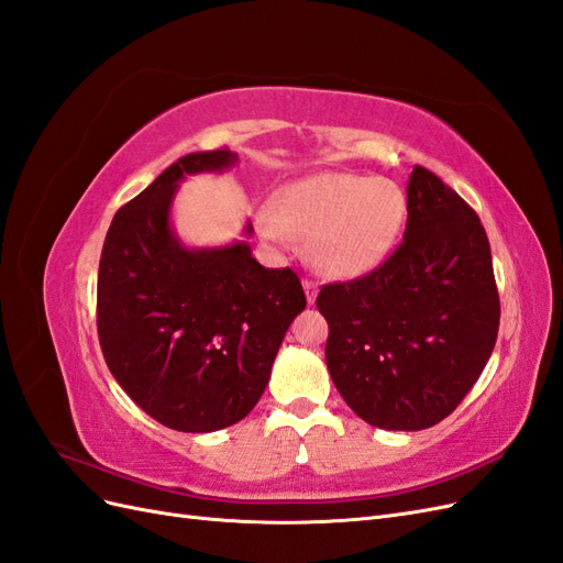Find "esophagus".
<instances>
[{
  "mask_svg": "<svg viewBox=\"0 0 563 563\" xmlns=\"http://www.w3.org/2000/svg\"><path fill=\"white\" fill-rule=\"evenodd\" d=\"M302 288H305V296H308V302L312 305L317 300V284L312 279H302Z\"/></svg>",
  "mask_w": 563,
  "mask_h": 563,
  "instance_id": "34e87169",
  "label": "esophagus"
}]
</instances>
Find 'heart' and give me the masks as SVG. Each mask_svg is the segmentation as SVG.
Listing matches in <instances>:
<instances>
[{"instance_id": "obj_1", "label": "heart", "mask_w": 563, "mask_h": 563, "mask_svg": "<svg viewBox=\"0 0 563 563\" xmlns=\"http://www.w3.org/2000/svg\"><path fill=\"white\" fill-rule=\"evenodd\" d=\"M408 203L397 183L321 172L284 185L258 213L269 242L308 240L312 265L335 279H354L383 265L406 225Z\"/></svg>"}]
</instances>
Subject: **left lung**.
Returning a JSON list of instances; mask_svg holds the SVG:
<instances>
[{
    "label": "left lung",
    "instance_id": "obj_1",
    "mask_svg": "<svg viewBox=\"0 0 563 563\" xmlns=\"http://www.w3.org/2000/svg\"><path fill=\"white\" fill-rule=\"evenodd\" d=\"M404 242L368 275L327 284V366L373 428L416 432L455 411L496 347L500 298L470 203L413 166Z\"/></svg>",
    "mask_w": 563,
    "mask_h": 563
}]
</instances>
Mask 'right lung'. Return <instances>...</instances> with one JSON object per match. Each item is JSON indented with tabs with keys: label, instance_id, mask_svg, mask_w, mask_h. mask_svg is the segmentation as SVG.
Masks as SVG:
<instances>
[{
	"label": "right lung",
	"instance_id": "obj_1",
	"mask_svg": "<svg viewBox=\"0 0 563 563\" xmlns=\"http://www.w3.org/2000/svg\"><path fill=\"white\" fill-rule=\"evenodd\" d=\"M234 164L228 147L180 157L114 213L100 253L96 312L108 368L150 418L178 432L246 418L308 302L294 269L263 267L246 242L187 249L172 228L178 183Z\"/></svg>",
	"mask_w": 563,
	"mask_h": 563
}]
</instances>
